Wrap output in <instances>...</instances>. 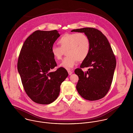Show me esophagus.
<instances>
[{
    "label": "esophagus",
    "instance_id": "1",
    "mask_svg": "<svg viewBox=\"0 0 133 133\" xmlns=\"http://www.w3.org/2000/svg\"><path fill=\"white\" fill-rule=\"evenodd\" d=\"M68 73H69V74L70 75H71L73 73V72H72V71H71V70H68Z\"/></svg>",
    "mask_w": 133,
    "mask_h": 133
}]
</instances>
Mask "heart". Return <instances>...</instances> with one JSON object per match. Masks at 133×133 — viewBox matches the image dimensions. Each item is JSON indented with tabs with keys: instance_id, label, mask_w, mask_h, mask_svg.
I'll use <instances>...</instances> for the list:
<instances>
[{
	"instance_id": "b5f03b06",
	"label": "heart",
	"mask_w": 133,
	"mask_h": 133,
	"mask_svg": "<svg viewBox=\"0 0 133 133\" xmlns=\"http://www.w3.org/2000/svg\"><path fill=\"white\" fill-rule=\"evenodd\" d=\"M60 47L52 45L51 53L57 60L61 59L64 52L67 55L62 60L60 66L66 69L73 67L78 60H84L89 54L91 41L89 37L83 33H65L58 40Z\"/></svg>"
}]
</instances>
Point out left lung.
Here are the masks:
<instances>
[{
    "mask_svg": "<svg viewBox=\"0 0 133 133\" xmlns=\"http://www.w3.org/2000/svg\"><path fill=\"white\" fill-rule=\"evenodd\" d=\"M71 32L84 33L90 39L89 55L75 73L79 77L76 89L84 99L95 101L103 98L112 84L116 60L111 46L105 36L93 28L74 29ZM89 67L87 72L82 69Z\"/></svg>",
    "mask_w": 133,
    "mask_h": 133,
    "instance_id": "8db88e82",
    "label": "left lung"
}]
</instances>
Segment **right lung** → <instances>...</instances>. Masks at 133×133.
I'll list each match as a JSON object with an SVG mask.
<instances>
[{
	"label": "right lung",
	"mask_w": 133,
	"mask_h": 133,
	"mask_svg": "<svg viewBox=\"0 0 133 133\" xmlns=\"http://www.w3.org/2000/svg\"><path fill=\"white\" fill-rule=\"evenodd\" d=\"M60 36L57 30H37L24 42L19 53L17 69L23 89L34 102L48 104L54 101L60 92L61 83L68 76L65 69L56 71L51 48Z\"/></svg>",
	"instance_id": "add662e5"
}]
</instances>
